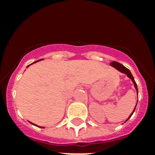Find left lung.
<instances>
[{
    "label": "left lung",
    "instance_id": "obj_1",
    "mask_svg": "<svg viewBox=\"0 0 155 155\" xmlns=\"http://www.w3.org/2000/svg\"><path fill=\"white\" fill-rule=\"evenodd\" d=\"M110 65L111 66H113V68H115L116 69H117L119 71H120V72H122V73H125V74H126L127 75V76L129 78H130L131 80H132L133 83L134 84V87L135 88H136V90H137V92L138 93V91H137V84H136V82H135V80H134V76L132 75V74H131V72H130V71L128 69V68H126L125 67V66H123L122 64H120V63H117V62H116V61H113V62H112V63H110ZM135 110V108L134 109V111H133V113L132 114L134 113V112ZM132 114L130 116V117L132 116ZM129 117V118H130ZM129 118H128L127 120H129Z\"/></svg>",
    "mask_w": 155,
    "mask_h": 155
}]
</instances>
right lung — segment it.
<instances>
[{
  "instance_id": "obj_1",
  "label": "right lung",
  "mask_w": 155,
  "mask_h": 155,
  "mask_svg": "<svg viewBox=\"0 0 155 155\" xmlns=\"http://www.w3.org/2000/svg\"><path fill=\"white\" fill-rule=\"evenodd\" d=\"M38 61H39V60H38V61H36V62H38ZM36 62H35V63H36ZM29 66H30V65H29ZM29 66H28V67H29Z\"/></svg>"
}]
</instances>
